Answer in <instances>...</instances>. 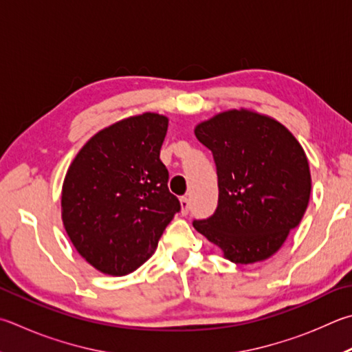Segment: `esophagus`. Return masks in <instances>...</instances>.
I'll return each mask as SVG.
<instances>
[{
	"label": "esophagus",
	"instance_id": "obj_1",
	"mask_svg": "<svg viewBox=\"0 0 352 352\" xmlns=\"http://www.w3.org/2000/svg\"><path fill=\"white\" fill-rule=\"evenodd\" d=\"M180 204H182V214L183 215H188L189 214V209H190L189 198L188 197H182L180 198Z\"/></svg>",
	"mask_w": 352,
	"mask_h": 352
}]
</instances>
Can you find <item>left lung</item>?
<instances>
[{"instance_id": "obj_1", "label": "left lung", "mask_w": 352, "mask_h": 352, "mask_svg": "<svg viewBox=\"0 0 352 352\" xmlns=\"http://www.w3.org/2000/svg\"><path fill=\"white\" fill-rule=\"evenodd\" d=\"M195 137L212 152L219 204L194 228L234 263L270 258L308 208L311 172L303 148L278 121L245 109L203 121Z\"/></svg>"}]
</instances>
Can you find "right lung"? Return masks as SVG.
Masks as SVG:
<instances>
[{
    "mask_svg": "<svg viewBox=\"0 0 352 352\" xmlns=\"http://www.w3.org/2000/svg\"><path fill=\"white\" fill-rule=\"evenodd\" d=\"M168 118L146 112L89 140L63 183L61 217L82 258L107 276H126L157 249L180 212L160 160Z\"/></svg>",
    "mask_w": 352,
    "mask_h": 352,
    "instance_id": "add662e5",
    "label": "right lung"
}]
</instances>
